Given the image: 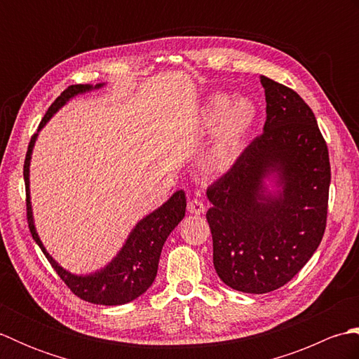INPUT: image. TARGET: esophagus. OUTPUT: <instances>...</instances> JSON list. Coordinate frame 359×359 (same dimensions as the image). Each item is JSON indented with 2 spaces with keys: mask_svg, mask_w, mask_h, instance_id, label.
I'll return each instance as SVG.
<instances>
[{
  "mask_svg": "<svg viewBox=\"0 0 359 359\" xmlns=\"http://www.w3.org/2000/svg\"><path fill=\"white\" fill-rule=\"evenodd\" d=\"M187 210L188 212H191V215H202L205 211V203L201 199H191L187 205Z\"/></svg>",
  "mask_w": 359,
  "mask_h": 359,
  "instance_id": "34e87169",
  "label": "esophagus"
}]
</instances>
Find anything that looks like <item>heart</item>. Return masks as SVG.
Masks as SVG:
<instances>
[{
    "instance_id": "b5f03b06",
    "label": "heart",
    "mask_w": 359,
    "mask_h": 359,
    "mask_svg": "<svg viewBox=\"0 0 359 359\" xmlns=\"http://www.w3.org/2000/svg\"><path fill=\"white\" fill-rule=\"evenodd\" d=\"M257 121L256 104L247 97L215 94L202 111V126L215 131L208 158L212 166L225 168L239 157Z\"/></svg>"
}]
</instances>
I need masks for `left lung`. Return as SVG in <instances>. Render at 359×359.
I'll list each match as a JSON object with an SVG mask.
<instances>
[{
  "instance_id": "obj_1",
  "label": "left lung",
  "mask_w": 359,
  "mask_h": 359,
  "mask_svg": "<svg viewBox=\"0 0 359 359\" xmlns=\"http://www.w3.org/2000/svg\"><path fill=\"white\" fill-rule=\"evenodd\" d=\"M264 133L250 142L207 196L212 264L228 287L262 294L292 280L323 241L329 207L330 160L310 106L290 89L261 77ZM276 172L283 191L264 195Z\"/></svg>"
}]
</instances>
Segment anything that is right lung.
Listing matches in <instances>:
<instances>
[{"label": "right lung", "instance_id": "obj_1", "mask_svg": "<svg viewBox=\"0 0 359 359\" xmlns=\"http://www.w3.org/2000/svg\"><path fill=\"white\" fill-rule=\"evenodd\" d=\"M102 85H97L95 88H100ZM93 89L89 85H72L65 89L60 94L55 102H53L48 112L44 114L38 131L46 125L53 114H55L62 106L69 100L71 97L77 95L85 90ZM36 139V134L32 135L29 142L25 168H22V174H25V184H26V211H27V224L30 234H32L34 241L41 248L44 256L53 266V270L67 288L79 296L80 299L88 301L90 304H98V306H120V304H126L134 301L142 293L147 292L151 287L152 282L156 279L157 266L160 253H162L163 243L168 236L174 230L177 224L185 216L187 208V199L185 191L174 193L172 197L162 207L151 212L149 216L142 219L139 224L135 225L133 233L129 234L126 243L121 248L120 253L114 261L106 265L103 270L97 271L89 276H75L69 271L63 270L53 259L49 256L48 251L44 250L43 243L38 238L35 231L34 220H32V208H30L29 201V162L30 154H32V148Z\"/></svg>", "mask_w": 359, "mask_h": 359}]
</instances>
